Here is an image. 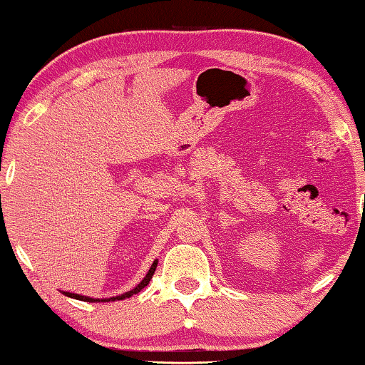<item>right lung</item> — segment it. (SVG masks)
Here are the masks:
<instances>
[{
	"label": "right lung",
	"instance_id": "add662e5",
	"mask_svg": "<svg viewBox=\"0 0 365 365\" xmlns=\"http://www.w3.org/2000/svg\"><path fill=\"white\" fill-rule=\"evenodd\" d=\"M156 264H158V262H153V264H151V267H150V271H148V274L145 276V278H143V281L140 284L136 286L135 289H131V292H128V293H123L121 297H113V298H104V299H96V298H89V297H82V294H76V293H67V292H63V294H66V297H71V298H76V299H81V302H89V303H92V302H114V299H124V298H129V297H133V294H136V293H140L143 288H145V286H148V283L151 281V278H153V274H155V269H156Z\"/></svg>",
	"mask_w": 365,
	"mask_h": 365
}]
</instances>
